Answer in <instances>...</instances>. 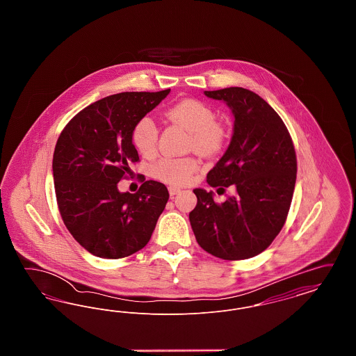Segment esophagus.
Instances as JSON below:
<instances>
[{"label":"esophagus","mask_w":356,"mask_h":356,"mask_svg":"<svg viewBox=\"0 0 356 356\" xmlns=\"http://www.w3.org/2000/svg\"><path fill=\"white\" fill-rule=\"evenodd\" d=\"M168 191H170V196H175V195H177L181 189H180V188H176V186H170Z\"/></svg>","instance_id":"obj_1"}]
</instances>
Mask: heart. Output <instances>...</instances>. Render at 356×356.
<instances>
[{
  "mask_svg": "<svg viewBox=\"0 0 356 356\" xmlns=\"http://www.w3.org/2000/svg\"><path fill=\"white\" fill-rule=\"evenodd\" d=\"M165 116L181 125L189 132V149H195L204 156H213L222 151L227 144V128L216 121L215 111L207 104L186 99L170 105L165 111ZM131 140L136 151L149 157L156 151L157 128L149 116H144L136 121ZM200 168L196 157H163L153 165V176L170 186H186L193 180V176Z\"/></svg>",
  "mask_w": 356,
  "mask_h": 356,
  "instance_id": "1",
  "label": "heart"
}]
</instances>
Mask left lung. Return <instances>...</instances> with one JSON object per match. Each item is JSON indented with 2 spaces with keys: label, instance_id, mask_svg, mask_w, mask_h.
Here are the masks:
<instances>
[{
  "label": "left lung",
  "instance_id": "obj_1",
  "mask_svg": "<svg viewBox=\"0 0 356 356\" xmlns=\"http://www.w3.org/2000/svg\"><path fill=\"white\" fill-rule=\"evenodd\" d=\"M204 95L227 102L235 118L231 144L207 183L234 186L236 195L219 204L212 192L195 189L197 204L189 221L208 254L250 259L270 247L287 220L298 170L293 143L283 120L254 92L231 86Z\"/></svg>",
  "mask_w": 356,
  "mask_h": 356
}]
</instances>
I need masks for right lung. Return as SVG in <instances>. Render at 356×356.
Segmentation results:
<instances>
[{
    "label": "right lung",
    "instance_id": "right-lung-1",
    "mask_svg": "<svg viewBox=\"0 0 356 356\" xmlns=\"http://www.w3.org/2000/svg\"><path fill=\"white\" fill-rule=\"evenodd\" d=\"M170 92L104 97L80 111L57 140L51 168L58 211L70 235L95 256L121 259L144 248L170 199L167 186L154 180L136 193L118 188L138 161L131 140L136 121Z\"/></svg>",
    "mask_w": 356,
    "mask_h": 356
}]
</instances>
